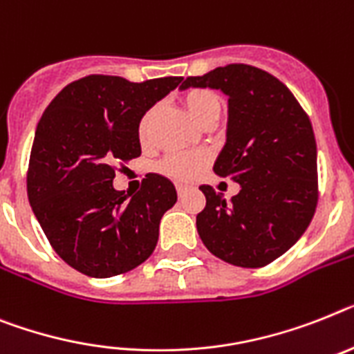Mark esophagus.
I'll list each match as a JSON object with an SVG mask.
<instances>
[{
  "instance_id": "34e87169",
  "label": "esophagus",
  "mask_w": 354,
  "mask_h": 354,
  "mask_svg": "<svg viewBox=\"0 0 354 354\" xmlns=\"http://www.w3.org/2000/svg\"><path fill=\"white\" fill-rule=\"evenodd\" d=\"M187 191H189V187L176 185V192H178V196H180V198H183V196L187 194Z\"/></svg>"
}]
</instances>
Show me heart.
I'll return each instance as SVG.
<instances>
[{
	"instance_id": "heart-1",
	"label": "heart",
	"mask_w": 354,
	"mask_h": 354,
	"mask_svg": "<svg viewBox=\"0 0 354 354\" xmlns=\"http://www.w3.org/2000/svg\"><path fill=\"white\" fill-rule=\"evenodd\" d=\"M182 102L185 106L187 113L194 118L198 124H203L207 118L212 115H219V99L218 95L210 90H203V88H192L187 90L182 95ZM154 117V109H149L142 117L140 124H138V135L142 140H145L149 136L151 122ZM210 154L205 151H196V153H174L169 154L167 158H163L160 163V172H163L165 176L176 180V182H191L194 178H198L203 172V169L209 165Z\"/></svg>"
}]
</instances>
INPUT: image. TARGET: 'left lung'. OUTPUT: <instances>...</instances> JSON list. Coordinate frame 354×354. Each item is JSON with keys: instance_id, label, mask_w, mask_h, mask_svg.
<instances>
[{"instance_id": "obj_1", "label": "left lung", "mask_w": 354, "mask_h": 354, "mask_svg": "<svg viewBox=\"0 0 354 354\" xmlns=\"http://www.w3.org/2000/svg\"><path fill=\"white\" fill-rule=\"evenodd\" d=\"M212 88L228 97L227 144L214 172L239 183L227 201L201 185L207 205L196 227L210 254L241 268H261L290 250L319 201L317 142L310 117L283 82L250 64H227L185 88Z\"/></svg>"}]
</instances>
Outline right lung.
Segmentation results:
<instances>
[{
	"label": "right lung",
	"mask_w": 354,
	"mask_h": 354,
	"mask_svg": "<svg viewBox=\"0 0 354 354\" xmlns=\"http://www.w3.org/2000/svg\"><path fill=\"white\" fill-rule=\"evenodd\" d=\"M182 82L162 77L129 82L88 75L62 88L44 109L32 144L26 192L50 245L90 277L120 275L144 263L158 243L160 219L176 203L167 178L149 172L127 200L115 191L117 163L142 153L138 124Z\"/></svg>",
	"instance_id": "obj_1"
}]
</instances>
